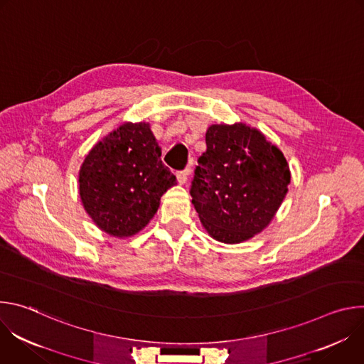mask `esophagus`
I'll list each match as a JSON object with an SVG mask.
<instances>
[{
  "label": "esophagus",
  "instance_id": "obj_1",
  "mask_svg": "<svg viewBox=\"0 0 364 364\" xmlns=\"http://www.w3.org/2000/svg\"><path fill=\"white\" fill-rule=\"evenodd\" d=\"M188 174H190V167H187L186 170H181V171H177V180L180 184H184L188 178Z\"/></svg>",
  "mask_w": 364,
  "mask_h": 364
}]
</instances>
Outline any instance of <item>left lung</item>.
Wrapping results in <instances>:
<instances>
[{"label":"left lung","mask_w":364,"mask_h":364,"mask_svg":"<svg viewBox=\"0 0 364 364\" xmlns=\"http://www.w3.org/2000/svg\"><path fill=\"white\" fill-rule=\"evenodd\" d=\"M197 160L190 194L212 237L240 243L262 232L287 196L291 173L284 154L245 124L212 125Z\"/></svg>","instance_id":"8db88e82"}]
</instances>
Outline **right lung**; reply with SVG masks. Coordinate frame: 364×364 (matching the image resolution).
Wrapping results in <instances>:
<instances>
[{
	"mask_svg": "<svg viewBox=\"0 0 364 364\" xmlns=\"http://www.w3.org/2000/svg\"><path fill=\"white\" fill-rule=\"evenodd\" d=\"M176 176L161 161L149 125L124 124L97 142L80 167L79 193L85 210L107 233H138L157 213Z\"/></svg>",
	"mask_w": 364,
	"mask_h": 364,
	"instance_id": "obj_1",
	"label": "right lung"
}]
</instances>
